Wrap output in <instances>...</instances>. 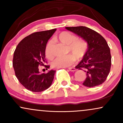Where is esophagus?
Segmentation results:
<instances>
[{"instance_id": "1", "label": "esophagus", "mask_w": 123, "mask_h": 123, "mask_svg": "<svg viewBox=\"0 0 123 123\" xmlns=\"http://www.w3.org/2000/svg\"><path fill=\"white\" fill-rule=\"evenodd\" d=\"M68 69H69V70H70V72H74V71H76V69L75 68H68Z\"/></svg>"}]
</instances>
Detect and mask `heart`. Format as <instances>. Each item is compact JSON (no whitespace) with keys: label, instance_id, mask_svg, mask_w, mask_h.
<instances>
[{"label":"heart","instance_id":"b5f03b06","mask_svg":"<svg viewBox=\"0 0 123 123\" xmlns=\"http://www.w3.org/2000/svg\"><path fill=\"white\" fill-rule=\"evenodd\" d=\"M58 39L62 43L66 45L68 51L72 54H68L62 57H57L52 62L51 65L55 68H65L71 65L75 61V58L77 60L84 56L87 50V45L86 42L81 40L77 39L74 35L68 32H63L58 36ZM51 41L48 42L45 49L46 55L49 58H51L53 54L51 50Z\"/></svg>","mask_w":123,"mask_h":123}]
</instances>
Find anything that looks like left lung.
<instances>
[{
    "instance_id": "obj_1",
    "label": "left lung",
    "mask_w": 123,
    "mask_h": 123,
    "mask_svg": "<svg viewBox=\"0 0 123 123\" xmlns=\"http://www.w3.org/2000/svg\"><path fill=\"white\" fill-rule=\"evenodd\" d=\"M87 43V49L76 68L83 70L87 77L83 84L92 87L102 84L106 79L111 67L110 48L106 41L95 31L86 26L65 27Z\"/></svg>"
}]
</instances>
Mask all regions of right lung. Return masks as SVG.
<instances>
[{"instance_id":"1","label":"right lung","mask_w":123,"mask_h":123,"mask_svg":"<svg viewBox=\"0 0 123 123\" xmlns=\"http://www.w3.org/2000/svg\"><path fill=\"white\" fill-rule=\"evenodd\" d=\"M57 29L35 32L18 43L14 51L12 66L17 78L25 88L32 92H42L50 87L55 70L41 73L39 66L46 62L45 49L49 39ZM47 69L50 66H46Z\"/></svg>"}]
</instances>
